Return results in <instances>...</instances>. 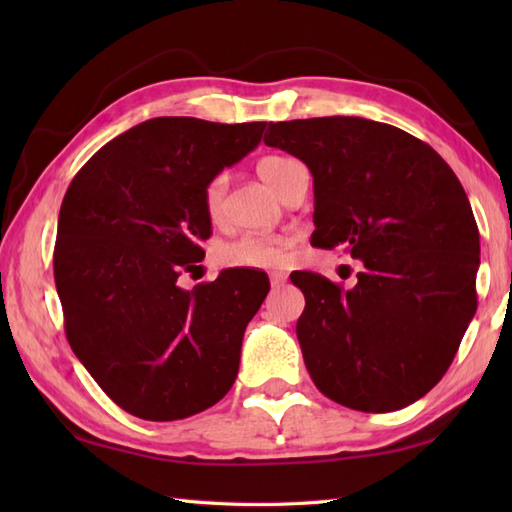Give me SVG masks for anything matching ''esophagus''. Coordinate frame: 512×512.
<instances>
[{
    "label": "esophagus",
    "instance_id": "esophagus-1",
    "mask_svg": "<svg viewBox=\"0 0 512 512\" xmlns=\"http://www.w3.org/2000/svg\"><path fill=\"white\" fill-rule=\"evenodd\" d=\"M284 284H286V275H281V273L270 275V286L273 288H281Z\"/></svg>",
    "mask_w": 512,
    "mask_h": 512
}]
</instances>
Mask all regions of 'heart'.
<instances>
[{
    "mask_svg": "<svg viewBox=\"0 0 512 512\" xmlns=\"http://www.w3.org/2000/svg\"><path fill=\"white\" fill-rule=\"evenodd\" d=\"M295 160L286 156H266L257 162V173L270 189L281 193L286 182L288 169ZM224 200H226V176L217 173L204 184L202 204L204 213L211 224H220L224 220ZM292 246L290 235H246L235 242H228L217 248V264L226 268H253V270H273L288 262V253Z\"/></svg>",
    "mask_w": 512,
    "mask_h": 512,
    "instance_id": "b5f03b06",
    "label": "heart"
}]
</instances>
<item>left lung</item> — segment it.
I'll list each match as a JSON object with an SVG mask.
<instances>
[{"instance_id":"8db88e82","label":"left lung","mask_w":512,"mask_h":512,"mask_svg":"<svg viewBox=\"0 0 512 512\" xmlns=\"http://www.w3.org/2000/svg\"><path fill=\"white\" fill-rule=\"evenodd\" d=\"M264 143L312 173V246L363 262L350 290L290 275L314 385L367 413L411 405L440 383L477 310L480 231L458 176L416 136L358 116L268 123Z\"/></svg>"}]
</instances>
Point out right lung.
Returning <instances> with one entry per match:
<instances>
[{
    "label": "right lung",
    "mask_w": 512,
    "mask_h": 512,
    "mask_svg": "<svg viewBox=\"0 0 512 512\" xmlns=\"http://www.w3.org/2000/svg\"><path fill=\"white\" fill-rule=\"evenodd\" d=\"M266 123L160 116L85 162L61 204L54 284L76 358L118 407L169 422L213 407L233 387L266 273L222 270L178 286L211 237L204 184L253 151Z\"/></svg>",
    "instance_id": "right-lung-1"
}]
</instances>
